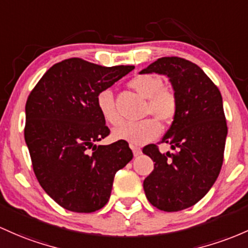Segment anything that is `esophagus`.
<instances>
[{
  "mask_svg": "<svg viewBox=\"0 0 248 248\" xmlns=\"http://www.w3.org/2000/svg\"><path fill=\"white\" fill-rule=\"evenodd\" d=\"M130 148H132V151H133V154H134V156H139V155L141 154V148L140 147H137V146H130Z\"/></svg>",
  "mask_w": 248,
  "mask_h": 248,
  "instance_id": "esophagus-1",
  "label": "esophagus"
}]
</instances>
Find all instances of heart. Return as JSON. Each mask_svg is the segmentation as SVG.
Wrapping results in <instances>:
<instances>
[{"instance_id":"heart-1","label":"heart","mask_w":248,"mask_h":248,"mask_svg":"<svg viewBox=\"0 0 248 248\" xmlns=\"http://www.w3.org/2000/svg\"><path fill=\"white\" fill-rule=\"evenodd\" d=\"M164 78L155 74H138L128 81V87L147 99L145 115H152L162 124H170L179 110V96L172 87L165 86ZM96 106L102 118L111 126L121 124L114 96L109 89H102L96 96ZM161 133V126L154 119L141 122H128L114 130V138L128 141L132 145H145L156 139Z\"/></svg>"}]
</instances>
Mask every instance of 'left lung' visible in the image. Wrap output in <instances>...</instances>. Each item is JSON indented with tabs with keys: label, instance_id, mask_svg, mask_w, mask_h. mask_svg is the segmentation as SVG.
<instances>
[{
	"label": "left lung",
	"instance_id": "obj_1",
	"mask_svg": "<svg viewBox=\"0 0 248 248\" xmlns=\"http://www.w3.org/2000/svg\"><path fill=\"white\" fill-rule=\"evenodd\" d=\"M170 78L179 96V110L159 143H170L173 153H160L154 143L142 152L154 164L143 181L149 202L165 212L195 205L216 182L222 161L227 124L222 97L199 66L178 56L157 59L140 74Z\"/></svg>",
	"mask_w": 248,
	"mask_h": 248
}]
</instances>
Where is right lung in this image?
<instances>
[{
  "label": "right lung",
  "instance_id": "1",
  "mask_svg": "<svg viewBox=\"0 0 248 248\" xmlns=\"http://www.w3.org/2000/svg\"><path fill=\"white\" fill-rule=\"evenodd\" d=\"M133 69L67 59L49 68L27 99L24 140L32 170L45 192L68 211L102 208L116 172L133 159L124 140L94 145L110 133L97 94Z\"/></svg>",
  "mask_w": 248,
  "mask_h": 248
}]
</instances>
